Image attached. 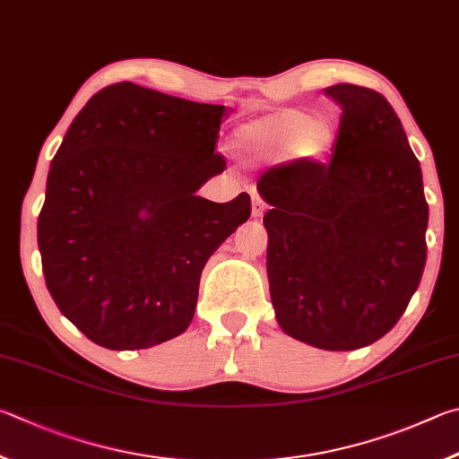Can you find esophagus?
<instances>
[{"label":"esophagus","instance_id":"1","mask_svg":"<svg viewBox=\"0 0 459 459\" xmlns=\"http://www.w3.org/2000/svg\"><path fill=\"white\" fill-rule=\"evenodd\" d=\"M264 209H266V205H264V201L260 195H252V217H262L264 215Z\"/></svg>","mask_w":459,"mask_h":459}]
</instances>
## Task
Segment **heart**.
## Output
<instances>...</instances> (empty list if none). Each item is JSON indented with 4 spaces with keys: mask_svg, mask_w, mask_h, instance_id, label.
Here are the masks:
<instances>
[{
    "mask_svg": "<svg viewBox=\"0 0 459 459\" xmlns=\"http://www.w3.org/2000/svg\"><path fill=\"white\" fill-rule=\"evenodd\" d=\"M236 139L258 163L274 165L284 159L320 163L333 155L339 131L328 118H312L304 110L282 108L244 125Z\"/></svg>",
    "mask_w": 459,
    "mask_h": 459,
    "instance_id": "obj_1",
    "label": "heart"
}]
</instances>
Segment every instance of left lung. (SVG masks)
Wrapping results in <instances>:
<instances>
[{
    "label": "left lung",
    "instance_id": "obj_1",
    "mask_svg": "<svg viewBox=\"0 0 459 459\" xmlns=\"http://www.w3.org/2000/svg\"><path fill=\"white\" fill-rule=\"evenodd\" d=\"M341 126L331 163L268 169V282L296 341L355 351L387 334L421 282L428 201L420 160L383 94L334 84Z\"/></svg>",
    "mask_w": 459,
    "mask_h": 459
}]
</instances>
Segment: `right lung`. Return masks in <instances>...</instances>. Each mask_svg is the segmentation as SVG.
<instances>
[{"label": "right lung", "mask_w": 459, "mask_h": 459, "mask_svg": "<svg viewBox=\"0 0 459 459\" xmlns=\"http://www.w3.org/2000/svg\"><path fill=\"white\" fill-rule=\"evenodd\" d=\"M230 108L118 82L72 120L46 181L38 247L56 307L92 342L149 349L187 331L205 262L250 217V195H197L225 159Z\"/></svg>", "instance_id": "1"}]
</instances>
